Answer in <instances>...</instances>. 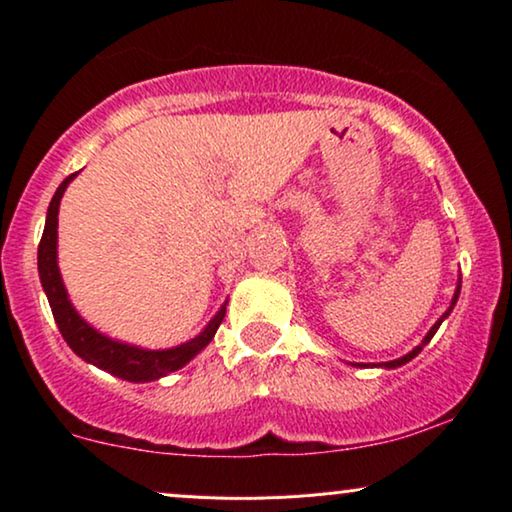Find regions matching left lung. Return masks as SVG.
Listing matches in <instances>:
<instances>
[{"mask_svg":"<svg viewBox=\"0 0 512 512\" xmlns=\"http://www.w3.org/2000/svg\"><path fill=\"white\" fill-rule=\"evenodd\" d=\"M458 295H461V283H458V288H456V295H454V300H451V307L449 309H446V314L442 316V319H439L437 323H435V326H432L430 328V333L428 335H425V338H423V342H420V345L416 347V349H413V352H409V354H406V357H401V359H394V361H387V364H383V366H387V368H397V366H401V364H406V361H411L413 357H416V354L420 352V349H423L425 345H428V342L432 340V335H435L437 333V328L439 326H442V321L446 319V316H449V312H451V309H454V304H456V300H458Z\"/></svg>","mask_w":512,"mask_h":512,"instance_id":"8db88e82","label":"left lung"}]
</instances>
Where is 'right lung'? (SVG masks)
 Instances as JSON below:
<instances>
[{"mask_svg":"<svg viewBox=\"0 0 512 512\" xmlns=\"http://www.w3.org/2000/svg\"><path fill=\"white\" fill-rule=\"evenodd\" d=\"M75 174H70L61 181L54 198H51L49 210H47V224H44V234L37 248V267H40V281L44 293L49 297L51 314H54L58 331H61L63 340L68 342V347L73 349L77 357H82L89 364L103 368V371L118 375L129 383H148V380H158L163 375L177 371L184 364L196 357L208 342L215 338L219 323L224 319L226 307L217 312L215 319L208 323L203 333L198 338H193L184 345L172 347V349H141L125 345V342H115L99 331H94L80 314L75 312L73 304L68 300L66 288H63L61 274H58L56 264V226H58V203H61L63 191L73 181Z\"/></svg>","mask_w":512,"mask_h":512,"instance_id":"obj_1","label":"right lung"}]
</instances>
